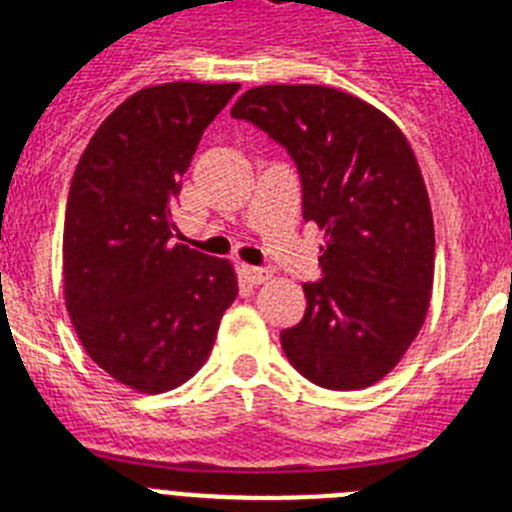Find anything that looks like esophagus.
Returning <instances> with one entry per match:
<instances>
[{
	"label": "esophagus",
	"instance_id": "1",
	"mask_svg": "<svg viewBox=\"0 0 512 512\" xmlns=\"http://www.w3.org/2000/svg\"><path fill=\"white\" fill-rule=\"evenodd\" d=\"M238 274H241V279L246 284H264L266 279H269V271L266 269H259V266H248V264H241L238 266Z\"/></svg>",
	"mask_w": 512,
	"mask_h": 512
}]
</instances>
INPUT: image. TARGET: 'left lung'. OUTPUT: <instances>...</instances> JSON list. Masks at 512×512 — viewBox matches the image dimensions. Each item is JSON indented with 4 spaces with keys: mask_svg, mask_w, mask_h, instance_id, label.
<instances>
[{
    "mask_svg": "<svg viewBox=\"0 0 512 512\" xmlns=\"http://www.w3.org/2000/svg\"><path fill=\"white\" fill-rule=\"evenodd\" d=\"M287 148L302 217L325 230L323 279L282 330L289 364L325 390H361L405 356L423 328L436 235L420 166L390 117L315 84L248 89L230 110Z\"/></svg>",
    "mask_w": 512,
    "mask_h": 512,
    "instance_id": "left-lung-1",
    "label": "left lung"
}]
</instances>
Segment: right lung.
<instances>
[{"label":"right lung","mask_w":512,"mask_h":512,"mask_svg":"<svg viewBox=\"0 0 512 512\" xmlns=\"http://www.w3.org/2000/svg\"><path fill=\"white\" fill-rule=\"evenodd\" d=\"M238 89H140L99 125L71 179L66 310L92 361L130 390L156 395L187 382L238 295L233 266L174 243L171 220L202 133Z\"/></svg>","instance_id":"right-lung-1"}]
</instances>
